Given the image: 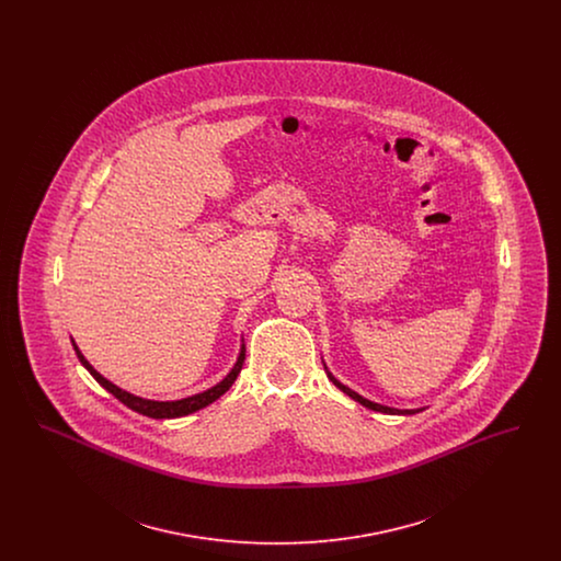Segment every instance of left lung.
I'll use <instances>...</instances> for the list:
<instances>
[{"label":"left lung","instance_id":"left-lung-1","mask_svg":"<svg viewBox=\"0 0 561 561\" xmlns=\"http://www.w3.org/2000/svg\"><path fill=\"white\" fill-rule=\"evenodd\" d=\"M328 378L343 391V393H347L351 400L359 401L362 405H366V408H370L374 412H382V414H416V412H421V410H425V408H416V410H398V408H389V405H380V403H374V401L366 400V398H362L359 393H355L353 389H348L347 385H343V382H339L332 374L328 373Z\"/></svg>","mask_w":561,"mask_h":561}]
</instances>
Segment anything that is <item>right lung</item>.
Wrapping results in <instances>:
<instances>
[{"label": "right lung", "instance_id": "right-lung-1", "mask_svg": "<svg viewBox=\"0 0 561 561\" xmlns=\"http://www.w3.org/2000/svg\"><path fill=\"white\" fill-rule=\"evenodd\" d=\"M71 343H73V339H71ZM73 348H76V353H78V357H80L81 366L96 378V382H99L101 387H105L111 396H115L117 400L122 401L124 405H128L134 412L142 414V416H149V419H179V416H187V414H193V412H197V410L210 405L213 401L218 400L220 396H225V393L229 391V387L236 382L238 374L241 373V366H243V359H245V345H241L238 362H236V366L231 368V373L227 374L218 385L210 387L208 391L197 393V396H191V398H185V400L156 401L138 398V396H133V393L119 389L117 385H113L111 380H107L105 376H101V374L96 373V370L90 366V362L81 355V351L76 343H73Z\"/></svg>", "mask_w": 561, "mask_h": 561}]
</instances>
